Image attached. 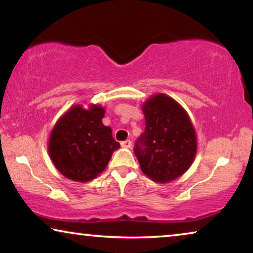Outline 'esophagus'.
<instances>
[{
    "instance_id": "1",
    "label": "esophagus",
    "mask_w": 253,
    "mask_h": 253,
    "mask_svg": "<svg viewBox=\"0 0 253 253\" xmlns=\"http://www.w3.org/2000/svg\"><path fill=\"white\" fill-rule=\"evenodd\" d=\"M121 146L124 147V148H130L131 146H132V143H131V140L126 139V140H124V141H122V143H121Z\"/></svg>"
}]
</instances>
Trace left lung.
<instances>
[{"instance_id":"1","label":"left lung","mask_w":253,"mask_h":253,"mask_svg":"<svg viewBox=\"0 0 253 253\" xmlns=\"http://www.w3.org/2000/svg\"><path fill=\"white\" fill-rule=\"evenodd\" d=\"M145 131L134 146L140 169L152 181L168 183L190 168L197 137L188 113L170 96L155 94L143 105Z\"/></svg>"}]
</instances>
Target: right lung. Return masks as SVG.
<instances>
[{
  "label": "right lung",
  "mask_w": 253,
  "mask_h": 253,
  "mask_svg": "<svg viewBox=\"0 0 253 253\" xmlns=\"http://www.w3.org/2000/svg\"><path fill=\"white\" fill-rule=\"evenodd\" d=\"M105 109L91 105L74 106L51 130L48 152L58 171L67 178L88 182L105 170L120 144L112 129L102 124Z\"/></svg>",
  "instance_id": "obj_1"
}]
</instances>
